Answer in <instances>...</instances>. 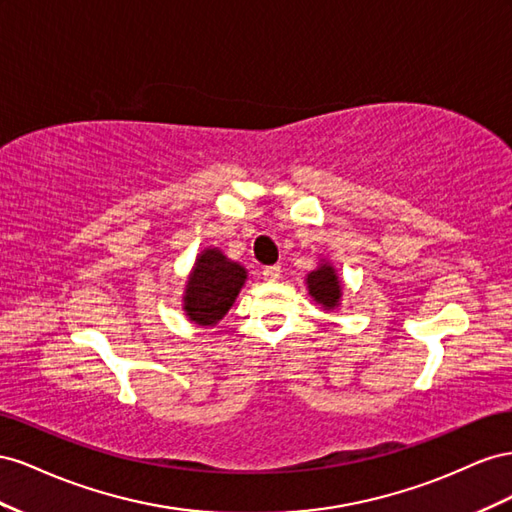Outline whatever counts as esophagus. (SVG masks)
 <instances>
[{
	"label": "esophagus",
	"mask_w": 512,
	"mask_h": 512,
	"mask_svg": "<svg viewBox=\"0 0 512 512\" xmlns=\"http://www.w3.org/2000/svg\"><path fill=\"white\" fill-rule=\"evenodd\" d=\"M261 274H264L266 281L274 283V281L281 279V266H266L264 272H261Z\"/></svg>",
	"instance_id": "obj_1"
}]
</instances>
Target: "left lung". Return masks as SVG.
I'll return each instance as SVG.
<instances>
[{
	"label": "left lung",
	"mask_w": 512,
	"mask_h": 512,
	"mask_svg": "<svg viewBox=\"0 0 512 512\" xmlns=\"http://www.w3.org/2000/svg\"><path fill=\"white\" fill-rule=\"evenodd\" d=\"M306 285H309V294L319 304H324L326 309H334V306L339 304L341 287H339L337 274H334V268H330V266L317 268L315 272L309 274V279H306Z\"/></svg>",
	"instance_id": "left-lung-1"
}]
</instances>
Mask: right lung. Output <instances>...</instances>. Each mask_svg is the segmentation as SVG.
Wrapping results in <instances>:
<instances>
[{
  "instance_id": "1",
  "label": "right lung",
  "mask_w": 512,
  "mask_h": 512,
  "mask_svg": "<svg viewBox=\"0 0 512 512\" xmlns=\"http://www.w3.org/2000/svg\"><path fill=\"white\" fill-rule=\"evenodd\" d=\"M244 279L246 270L221 251L210 248L201 253L184 296L186 315L201 326H214L229 311Z\"/></svg>"
}]
</instances>
